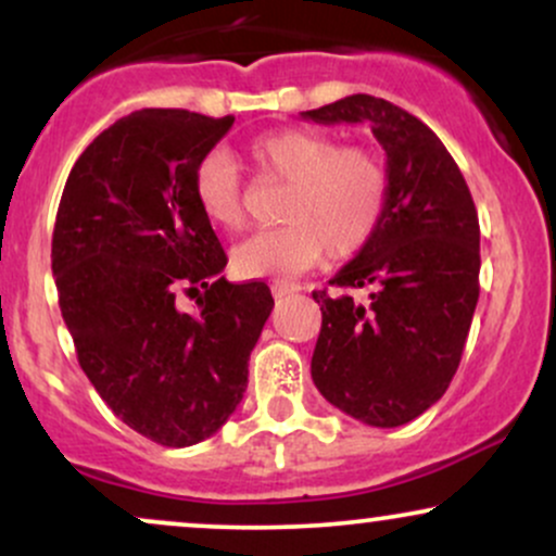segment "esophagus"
<instances>
[{"label":"esophagus","mask_w":556,"mask_h":556,"mask_svg":"<svg viewBox=\"0 0 556 556\" xmlns=\"http://www.w3.org/2000/svg\"><path fill=\"white\" fill-rule=\"evenodd\" d=\"M290 292H298V285H287V282H274L271 285V295L274 298H285Z\"/></svg>","instance_id":"34e87169"}]
</instances>
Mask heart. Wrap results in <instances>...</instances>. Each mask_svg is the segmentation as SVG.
I'll use <instances>...</instances> for the list:
<instances>
[{
	"instance_id": "1",
	"label": "heart",
	"mask_w": 556,
	"mask_h": 556,
	"mask_svg": "<svg viewBox=\"0 0 556 556\" xmlns=\"http://www.w3.org/2000/svg\"><path fill=\"white\" fill-rule=\"evenodd\" d=\"M248 159L266 180L287 185L282 227L258 232L232 251L242 279H292L314 269L324 251L350 258L366 248L387 212L389 177L366 146H337L318 130L285 127L258 136ZM193 195L206 222L222 232L245 227L240 172L225 151H212L193 172Z\"/></svg>"
}]
</instances>
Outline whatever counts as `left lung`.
Listing matches in <instances>:
<instances>
[{
  "label": "left lung",
  "instance_id": "obj_1",
  "mask_svg": "<svg viewBox=\"0 0 556 556\" xmlns=\"http://www.w3.org/2000/svg\"><path fill=\"white\" fill-rule=\"evenodd\" d=\"M300 117L371 125L387 154L381 225L329 282L366 287L368 303L314 292L321 331L311 376L350 418L394 429L429 410L460 366L481 271L473 198L431 127L384 99L344 96Z\"/></svg>",
  "mask_w": 556,
  "mask_h": 556
}]
</instances>
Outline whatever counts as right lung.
<instances>
[{
    "label": "right lung",
    "mask_w": 556,
    "mask_h": 556,
    "mask_svg": "<svg viewBox=\"0 0 556 556\" xmlns=\"http://www.w3.org/2000/svg\"><path fill=\"white\" fill-rule=\"evenodd\" d=\"M232 123L127 114L83 151L56 212L52 274L80 368L114 416L164 446L227 424L274 308L264 282L222 277L227 256L193 195L198 162ZM180 289L193 315L176 308Z\"/></svg>",
    "instance_id": "add662e5"
}]
</instances>
